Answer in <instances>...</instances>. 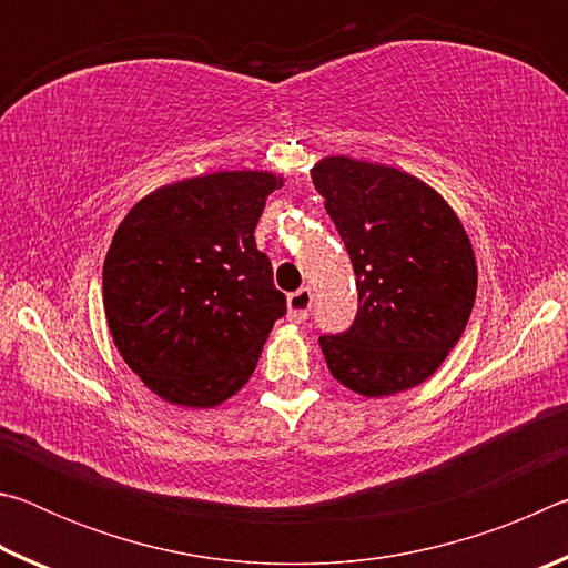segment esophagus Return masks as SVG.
<instances>
[{"label": "esophagus", "mask_w": 568, "mask_h": 568, "mask_svg": "<svg viewBox=\"0 0 568 568\" xmlns=\"http://www.w3.org/2000/svg\"><path fill=\"white\" fill-rule=\"evenodd\" d=\"M311 305H313L311 287H301V291L291 293L287 295V318L293 323H303L307 318V313H311Z\"/></svg>", "instance_id": "1"}]
</instances>
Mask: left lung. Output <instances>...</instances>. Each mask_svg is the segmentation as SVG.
Returning a JSON list of instances; mask_svg holds the SVG:
<instances>
[{
	"mask_svg": "<svg viewBox=\"0 0 568 568\" xmlns=\"http://www.w3.org/2000/svg\"><path fill=\"white\" fill-rule=\"evenodd\" d=\"M348 250L358 313L321 335L335 381L365 398L436 373L476 301V257L458 215L426 182L388 165L325 158L311 170Z\"/></svg>",
	"mask_w": 568,
	"mask_h": 568,
	"instance_id": "8db88e82",
	"label": "left lung"
}]
</instances>
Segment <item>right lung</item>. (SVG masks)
Instances as JSON below:
<instances>
[{"instance_id": "right-lung-1", "label": "right lung", "mask_w": 568, "mask_h": 568, "mask_svg": "<svg viewBox=\"0 0 568 568\" xmlns=\"http://www.w3.org/2000/svg\"><path fill=\"white\" fill-rule=\"evenodd\" d=\"M283 178L237 170L150 192L112 237L102 303L124 363L162 400L213 408L245 386L285 295L255 245Z\"/></svg>"}]
</instances>
